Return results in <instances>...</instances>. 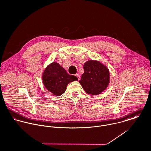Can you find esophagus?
<instances>
[{
	"instance_id": "34e87169",
	"label": "esophagus",
	"mask_w": 151,
	"mask_h": 151,
	"mask_svg": "<svg viewBox=\"0 0 151 151\" xmlns=\"http://www.w3.org/2000/svg\"><path fill=\"white\" fill-rule=\"evenodd\" d=\"M75 76H76L78 78V80H80V79H81V76H80L79 74H76V75H75Z\"/></svg>"
}]
</instances>
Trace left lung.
<instances>
[{"mask_svg":"<svg viewBox=\"0 0 151 151\" xmlns=\"http://www.w3.org/2000/svg\"><path fill=\"white\" fill-rule=\"evenodd\" d=\"M84 73L79 81L88 94L97 95L103 92L110 82L108 68L98 60H89L83 65Z\"/></svg>","mask_w":151,"mask_h":151,"instance_id":"1","label":"left lung"}]
</instances>
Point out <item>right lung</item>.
Segmentation results:
<instances>
[{
    "label": "right lung",
    "instance_id": "right-lung-1",
    "mask_svg": "<svg viewBox=\"0 0 151 151\" xmlns=\"http://www.w3.org/2000/svg\"><path fill=\"white\" fill-rule=\"evenodd\" d=\"M78 78L69 75L58 63L53 62L48 65L42 75L43 83L45 88L56 96L62 95L66 90L67 85Z\"/></svg>",
    "mask_w": 151,
    "mask_h": 151
}]
</instances>
